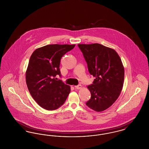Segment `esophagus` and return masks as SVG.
<instances>
[{
	"mask_svg": "<svg viewBox=\"0 0 149 149\" xmlns=\"http://www.w3.org/2000/svg\"><path fill=\"white\" fill-rule=\"evenodd\" d=\"M74 88L76 89H82V85H79L77 86H75Z\"/></svg>",
	"mask_w": 149,
	"mask_h": 149,
	"instance_id": "obj_1",
	"label": "esophagus"
}]
</instances>
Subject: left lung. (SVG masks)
<instances>
[{"mask_svg": "<svg viewBox=\"0 0 149 149\" xmlns=\"http://www.w3.org/2000/svg\"><path fill=\"white\" fill-rule=\"evenodd\" d=\"M88 64L90 74L95 79L88 86L91 98L86 104L96 112L103 111L118 98L123 87L124 68L118 54L99 43L79 44Z\"/></svg>", "mask_w": 149, "mask_h": 149, "instance_id": "left-lung-1", "label": "left lung"}]
</instances>
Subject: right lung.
<instances>
[{
	"label": "right lung",
	"instance_id": "obj_1",
	"mask_svg": "<svg viewBox=\"0 0 149 149\" xmlns=\"http://www.w3.org/2000/svg\"><path fill=\"white\" fill-rule=\"evenodd\" d=\"M75 45H48L35 50L30 56L25 73L30 95L42 108L52 111L63 105L70 91V85L55 77L60 76L62 56Z\"/></svg>",
	"mask_w": 149,
	"mask_h": 149
}]
</instances>
